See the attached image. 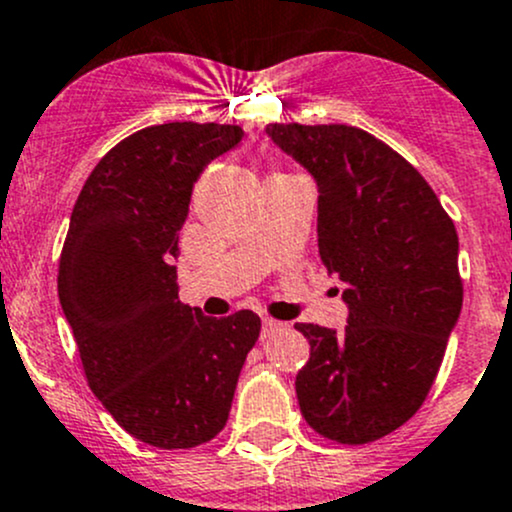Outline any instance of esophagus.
<instances>
[{"label": "esophagus", "mask_w": 512, "mask_h": 512, "mask_svg": "<svg viewBox=\"0 0 512 512\" xmlns=\"http://www.w3.org/2000/svg\"><path fill=\"white\" fill-rule=\"evenodd\" d=\"M284 324L282 321H274V319H265L262 321V338H270L274 336L277 331H282Z\"/></svg>", "instance_id": "obj_1"}]
</instances>
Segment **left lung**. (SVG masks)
<instances>
[{"instance_id": "1", "label": "left lung", "mask_w": 512, "mask_h": 512, "mask_svg": "<svg viewBox=\"0 0 512 512\" xmlns=\"http://www.w3.org/2000/svg\"><path fill=\"white\" fill-rule=\"evenodd\" d=\"M267 134L319 184V255L343 282L348 326L309 338L297 375L304 419L338 444L395 432L432 390L464 301L459 235L424 176L348 125H270Z\"/></svg>"}]
</instances>
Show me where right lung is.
Segmentation results:
<instances>
[{"mask_svg":"<svg viewBox=\"0 0 512 512\" xmlns=\"http://www.w3.org/2000/svg\"><path fill=\"white\" fill-rule=\"evenodd\" d=\"M242 127L169 122L129 134L98 161L73 206L58 299L90 390L125 432L159 449L218 437L260 316L181 304L179 230L201 171Z\"/></svg>","mask_w":512,"mask_h":512,"instance_id":"obj_1","label":"right lung"}]
</instances>
